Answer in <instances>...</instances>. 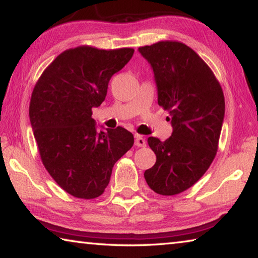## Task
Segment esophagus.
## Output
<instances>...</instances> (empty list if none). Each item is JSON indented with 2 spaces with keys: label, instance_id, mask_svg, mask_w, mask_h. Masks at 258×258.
Segmentation results:
<instances>
[{
  "label": "esophagus",
  "instance_id": "1",
  "mask_svg": "<svg viewBox=\"0 0 258 258\" xmlns=\"http://www.w3.org/2000/svg\"><path fill=\"white\" fill-rule=\"evenodd\" d=\"M135 146H137V147H146L147 146L146 139L143 138L142 135L137 134V135H135Z\"/></svg>",
  "mask_w": 258,
  "mask_h": 258
}]
</instances>
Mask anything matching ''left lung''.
Here are the masks:
<instances>
[{
  "label": "left lung",
  "mask_w": 258,
  "mask_h": 258,
  "mask_svg": "<svg viewBox=\"0 0 258 258\" xmlns=\"http://www.w3.org/2000/svg\"><path fill=\"white\" fill-rule=\"evenodd\" d=\"M139 52L150 63L158 104L168 110L173 127L165 141L148 138L157 160L145 178L157 194L174 196L194 185L215 158L225 112L223 91L206 62L181 42H158Z\"/></svg>",
  "instance_id": "obj_1"
}]
</instances>
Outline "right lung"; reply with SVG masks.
<instances>
[{
	"mask_svg": "<svg viewBox=\"0 0 258 258\" xmlns=\"http://www.w3.org/2000/svg\"><path fill=\"white\" fill-rule=\"evenodd\" d=\"M133 53L130 47L66 50L34 87L29 119L41 159L52 178L74 197L101 196L113 165L133 146L127 130L118 126L98 131L92 118V108L106 99L111 76Z\"/></svg>",
	"mask_w": 258,
	"mask_h": 258,
	"instance_id": "right-lung-1",
	"label": "right lung"
}]
</instances>
